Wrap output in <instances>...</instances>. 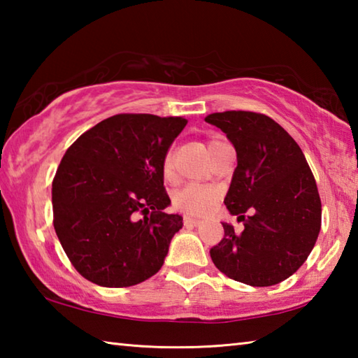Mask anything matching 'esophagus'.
I'll return each instance as SVG.
<instances>
[{"instance_id":"1","label":"esophagus","mask_w":358,"mask_h":358,"mask_svg":"<svg viewBox=\"0 0 358 358\" xmlns=\"http://www.w3.org/2000/svg\"><path fill=\"white\" fill-rule=\"evenodd\" d=\"M183 222H185L186 227H196V226H199V224H201V221L196 220V217H191V216H185Z\"/></svg>"}]
</instances>
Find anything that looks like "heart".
I'll return each mask as SVG.
<instances>
[{
  "label": "heart",
  "mask_w": 358,
  "mask_h": 358,
  "mask_svg": "<svg viewBox=\"0 0 358 358\" xmlns=\"http://www.w3.org/2000/svg\"><path fill=\"white\" fill-rule=\"evenodd\" d=\"M217 142L221 141H216V138L210 141L207 145L208 151L213 150ZM162 172H164L166 178L173 177V153L171 150L167 151L164 161H162ZM217 199H220V192L213 186L187 185L173 194V205L175 208L186 215L203 216L213 210Z\"/></svg>",
  "instance_id": "1"
}]
</instances>
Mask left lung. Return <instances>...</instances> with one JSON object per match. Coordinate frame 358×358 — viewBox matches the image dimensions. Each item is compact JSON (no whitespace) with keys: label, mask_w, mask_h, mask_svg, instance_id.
Here are the masks:
<instances>
[{"label":"left lung","mask_w":358,"mask_h":358,"mask_svg":"<svg viewBox=\"0 0 358 358\" xmlns=\"http://www.w3.org/2000/svg\"><path fill=\"white\" fill-rule=\"evenodd\" d=\"M205 121L237 151L224 203L245 226L237 234L222 222L224 238L210 250L211 260L230 280L275 286L294 275L316 245L322 217L316 180L301 148L266 115L227 110Z\"/></svg>","instance_id":"left-lung-1"}]
</instances>
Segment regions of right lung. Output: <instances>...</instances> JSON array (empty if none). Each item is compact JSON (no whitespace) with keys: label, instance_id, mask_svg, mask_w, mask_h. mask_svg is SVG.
<instances>
[{"label":"right lung","instance_id":"add662e5","mask_svg":"<svg viewBox=\"0 0 358 358\" xmlns=\"http://www.w3.org/2000/svg\"><path fill=\"white\" fill-rule=\"evenodd\" d=\"M187 120L120 113L66 151L52 183L53 227L85 280L129 287L161 270L183 227L171 205L162 161ZM143 214V218H137Z\"/></svg>","mask_w":358,"mask_h":358}]
</instances>
